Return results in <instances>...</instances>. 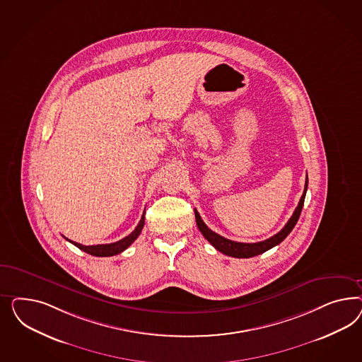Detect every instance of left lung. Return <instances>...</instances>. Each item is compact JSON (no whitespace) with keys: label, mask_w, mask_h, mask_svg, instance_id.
<instances>
[{"label":"left lung","mask_w":362,"mask_h":362,"mask_svg":"<svg viewBox=\"0 0 362 362\" xmlns=\"http://www.w3.org/2000/svg\"><path fill=\"white\" fill-rule=\"evenodd\" d=\"M308 189V175L307 180H305V187H304V192L303 197L298 202L292 218L288 220V223L285 224L284 228L280 230L279 233H276L272 238L267 239V240L259 241V243H238V241H232L230 239H226L223 236L218 235L216 232L209 230V227L206 226V223L202 220L199 212L195 209V219H197V228L203 233V236L219 251V252L224 253L227 256H232V257H238V259H248V257H253L257 256L260 253H264L271 248H274V245L280 244L281 241L284 240L285 238L291 233V230L295 228L297 220L300 218L301 209L304 206V200H305V194Z\"/></svg>","instance_id":"obj_1"}]
</instances>
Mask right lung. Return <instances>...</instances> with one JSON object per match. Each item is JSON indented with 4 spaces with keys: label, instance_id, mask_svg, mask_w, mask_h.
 <instances>
[{
    "label": "right lung",
    "instance_id": "add662e5",
    "mask_svg": "<svg viewBox=\"0 0 362 362\" xmlns=\"http://www.w3.org/2000/svg\"><path fill=\"white\" fill-rule=\"evenodd\" d=\"M143 226H144V212H143L142 219L139 221V224L136 226V228L132 230V233L126 238H123L122 240L111 243V244H98V245H82L76 241H70L71 244H74L79 250H82L83 252L93 255V256H98V257H106V256H114L118 253L123 252L124 250H127L132 245L134 241L136 240V238L139 236V233L142 232Z\"/></svg>",
    "mask_w": 362,
    "mask_h": 362
}]
</instances>
